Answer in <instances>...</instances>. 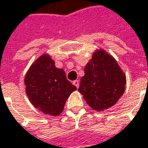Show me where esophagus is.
Returning <instances> with one entry per match:
<instances>
[{
    "label": "esophagus",
    "mask_w": 148,
    "mask_h": 148,
    "mask_svg": "<svg viewBox=\"0 0 148 148\" xmlns=\"http://www.w3.org/2000/svg\"><path fill=\"white\" fill-rule=\"evenodd\" d=\"M73 85L74 86H76L77 88H79V81L78 80H75V81H73Z\"/></svg>",
    "instance_id": "obj_1"
}]
</instances>
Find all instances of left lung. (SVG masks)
<instances>
[{
	"label": "left lung",
	"instance_id": "obj_1",
	"mask_svg": "<svg viewBox=\"0 0 148 148\" xmlns=\"http://www.w3.org/2000/svg\"><path fill=\"white\" fill-rule=\"evenodd\" d=\"M125 85V74L116 60L99 48L85 66L78 91L92 110L103 111L118 102Z\"/></svg>",
	"mask_w": 148,
	"mask_h": 148
}]
</instances>
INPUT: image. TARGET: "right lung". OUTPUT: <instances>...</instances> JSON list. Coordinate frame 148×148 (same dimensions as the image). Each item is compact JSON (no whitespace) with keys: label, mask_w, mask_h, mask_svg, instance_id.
Instances as JSON below:
<instances>
[{"label":"right lung","mask_w":148,"mask_h":148,"mask_svg":"<svg viewBox=\"0 0 148 148\" xmlns=\"http://www.w3.org/2000/svg\"><path fill=\"white\" fill-rule=\"evenodd\" d=\"M24 84L30 103L45 114L57 116L77 88L66 79L63 69L57 68L51 56L44 53L27 70Z\"/></svg>","instance_id":"right-lung-1"}]
</instances>
